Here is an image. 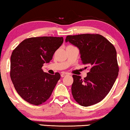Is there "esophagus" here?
Here are the masks:
<instances>
[{"instance_id": "1", "label": "esophagus", "mask_w": 130, "mask_h": 130, "mask_svg": "<svg viewBox=\"0 0 130 130\" xmlns=\"http://www.w3.org/2000/svg\"><path fill=\"white\" fill-rule=\"evenodd\" d=\"M67 74H68V73H62L61 74V76L62 77H63L66 76Z\"/></svg>"}]
</instances>
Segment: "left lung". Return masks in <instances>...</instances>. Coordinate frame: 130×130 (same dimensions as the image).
Segmentation results:
<instances>
[{
  "label": "left lung",
  "mask_w": 130,
  "mask_h": 130,
  "mask_svg": "<svg viewBox=\"0 0 130 130\" xmlns=\"http://www.w3.org/2000/svg\"><path fill=\"white\" fill-rule=\"evenodd\" d=\"M65 41L78 48L83 64L90 67L84 79L73 75V98L84 107L97 104L108 94L117 78L119 69L115 47L98 34L67 36Z\"/></svg>",
  "instance_id": "8db88e82"
}]
</instances>
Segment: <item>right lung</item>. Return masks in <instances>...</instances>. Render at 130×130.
I'll list each match as a JSON object with an SVG mask.
<instances>
[{
    "mask_svg": "<svg viewBox=\"0 0 130 130\" xmlns=\"http://www.w3.org/2000/svg\"><path fill=\"white\" fill-rule=\"evenodd\" d=\"M63 42L57 37H31L24 40L13 51L10 57V78L22 99L38 106L50 97L60 74L45 73L42 67L49 63Z\"/></svg>",
    "mask_w": 130,
    "mask_h": 130,
    "instance_id": "obj_1",
    "label": "right lung"
}]
</instances>
